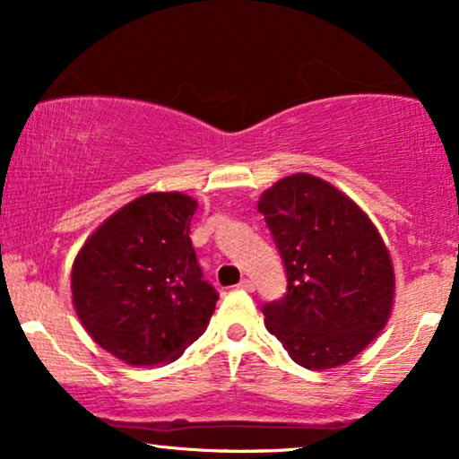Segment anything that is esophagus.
Listing matches in <instances>:
<instances>
[{
    "instance_id": "1",
    "label": "esophagus",
    "mask_w": 459,
    "mask_h": 459,
    "mask_svg": "<svg viewBox=\"0 0 459 459\" xmlns=\"http://www.w3.org/2000/svg\"><path fill=\"white\" fill-rule=\"evenodd\" d=\"M238 288H240V290H247V292H253L255 290V284H253V280H248V278H244L240 284H238Z\"/></svg>"
}]
</instances>
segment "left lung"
I'll return each mask as SVG.
<instances>
[{"label":"left lung","mask_w":459,"mask_h":459,"mask_svg":"<svg viewBox=\"0 0 459 459\" xmlns=\"http://www.w3.org/2000/svg\"><path fill=\"white\" fill-rule=\"evenodd\" d=\"M288 292L263 307L265 328L307 369L344 366L391 317L394 269L366 211L330 181L294 173L261 194Z\"/></svg>","instance_id":"1"}]
</instances>
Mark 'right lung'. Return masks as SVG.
Segmentation results:
<instances>
[{
    "mask_svg": "<svg viewBox=\"0 0 459 459\" xmlns=\"http://www.w3.org/2000/svg\"><path fill=\"white\" fill-rule=\"evenodd\" d=\"M196 209L187 194H143L112 212L74 256L79 322L127 366L171 363L209 325L219 294L192 248Z\"/></svg>",
    "mask_w": 459,
    "mask_h": 459,
    "instance_id": "add662e5",
    "label": "right lung"
}]
</instances>
